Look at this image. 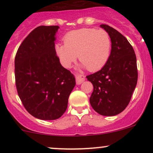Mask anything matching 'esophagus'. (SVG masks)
Wrapping results in <instances>:
<instances>
[{"label": "esophagus", "instance_id": "34e87169", "mask_svg": "<svg viewBox=\"0 0 153 153\" xmlns=\"http://www.w3.org/2000/svg\"><path fill=\"white\" fill-rule=\"evenodd\" d=\"M75 79H76V83L80 84L85 80V76L82 75L78 74V73H75Z\"/></svg>", "mask_w": 153, "mask_h": 153}]
</instances>
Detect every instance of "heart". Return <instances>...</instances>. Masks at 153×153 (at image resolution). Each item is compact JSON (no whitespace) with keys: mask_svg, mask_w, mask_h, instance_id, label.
Here are the masks:
<instances>
[{"mask_svg":"<svg viewBox=\"0 0 153 153\" xmlns=\"http://www.w3.org/2000/svg\"><path fill=\"white\" fill-rule=\"evenodd\" d=\"M64 44L55 45V52L65 68H71L78 57L82 68L90 71L101 69L110 57L111 40L103 29L82 28L65 35Z\"/></svg>","mask_w":153,"mask_h":153,"instance_id":"b5f03b06","label":"heart"}]
</instances>
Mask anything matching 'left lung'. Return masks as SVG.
I'll return each mask as SVG.
<instances>
[{"label": "left lung", "mask_w": 153, "mask_h": 153, "mask_svg": "<svg viewBox=\"0 0 153 153\" xmlns=\"http://www.w3.org/2000/svg\"><path fill=\"white\" fill-rule=\"evenodd\" d=\"M100 26L111 40L110 57L102 69L86 78L94 85L92 108L99 114L111 117L122 112L130 101L137 82V58L125 36L106 24Z\"/></svg>", "instance_id": "1"}]
</instances>
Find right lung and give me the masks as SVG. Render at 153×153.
Wrapping results in <instances>:
<instances>
[{
  "label": "right lung",
  "instance_id": "add662e5",
  "mask_svg": "<svg viewBox=\"0 0 153 153\" xmlns=\"http://www.w3.org/2000/svg\"><path fill=\"white\" fill-rule=\"evenodd\" d=\"M58 26H40L25 38L15 57L17 92L26 111L42 120L65 113L75 85L74 75L63 68L55 52Z\"/></svg>",
  "mask_w": 153,
  "mask_h": 153
}]
</instances>
